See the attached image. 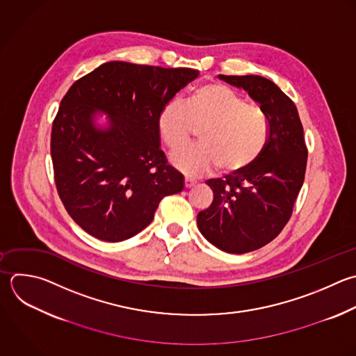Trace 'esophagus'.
Here are the masks:
<instances>
[{
    "mask_svg": "<svg viewBox=\"0 0 356 356\" xmlns=\"http://www.w3.org/2000/svg\"><path fill=\"white\" fill-rule=\"evenodd\" d=\"M184 182H185V188H186V189L195 186V184H196V181H195V179H191V178H185Z\"/></svg>",
    "mask_w": 356,
    "mask_h": 356,
    "instance_id": "1",
    "label": "esophagus"
}]
</instances>
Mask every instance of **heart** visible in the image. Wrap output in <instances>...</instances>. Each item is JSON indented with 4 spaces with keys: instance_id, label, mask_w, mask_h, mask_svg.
<instances>
[{
    "instance_id": "b5f03b06",
    "label": "heart",
    "mask_w": 356,
    "mask_h": 356,
    "mask_svg": "<svg viewBox=\"0 0 356 356\" xmlns=\"http://www.w3.org/2000/svg\"><path fill=\"white\" fill-rule=\"evenodd\" d=\"M193 129H201V145L171 157L172 165L191 177L214 167L222 174L246 170L263 153L270 134L261 107L246 103L236 90L221 83L195 89L182 107L168 106L157 120L160 139L172 153L188 144Z\"/></svg>"
}]
</instances>
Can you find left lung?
<instances>
[{
    "label": "left lung",
    "mask_w": 356,
    "mask_h": 356,
    "mask_svg": "<svg viewBox=\"0 0 356 356\" xmlns=\"http://www.w3.org/2000/svg\"><path fill=\"white\" fill-rule=\"evenodd\" d=\"M260 104L270 125L267 145L246 170L209 179L214 199L197 214L202 235L228 253H248L271 242L291 218L302 188L307 149L293 102L271 81L218 75Z\"/></svg>",
    "instance_id": "1"
}]
</instances>
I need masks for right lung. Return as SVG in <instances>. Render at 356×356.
<instances>
[{"mask_svg": "<svg viewBox=\"0 0 356 356\" xmlns=\"http://www.w3.org/2000/svg\"><path fill=\"white\" fill-rule=\"evenodd\" d=\"M199 71L111 61L78 79L61 100L51 129L58 195L92 236L121 242L145 229L164 196L184 189L167 164L157 120ZM111 120L95 125V113Z\"/></svg>", "mask_w": 356, "mask_h": 356, "instance_id": "obj_1", "label": "right lung"}]
</instances>
